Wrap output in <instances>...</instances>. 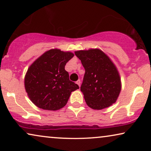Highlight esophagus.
Returning <instances> with one entry per match:
<instances>
[{"mask_svg":"<svg viewBox=\"0 0 151 151\" xmlns=\"http://www.w3.org/2000/svg\"><path fill=\"white\" fill-rule=\"evenodd\" d=\"M76 84H78V86H80V84H81V81H80V80H78V81H77V82H76Z\"/></svg>","mask_w":151,"mask_h":151,"instance_id":"esophagus-1","label":"esophagus"}]
</instances>
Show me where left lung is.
Segmentation results:
<instances>
[{
  "label": "left lung",
  "instance_id": "8db88e82",
  "mask_svg": "<svg viewBox=\"0 0 151 151\" xmlns=\"http://www.w3.org/2000/svg\"><path fill=\"white\" fill-rule=\"evenodd\" d=\"M75 55L85 69L80 90L86 104L103 109L116 102L121 91L118 71L109 58L100 49L78 51Z\"/></svg>",
  "mask_w": 151,
  "mask_h": 151
}]
</instances>
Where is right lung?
Returning <instances> with one entry per match:
<instances>
[{
    "label": "right lung",
    "mask_w": 151,
    "mask_h": 151,
    "mask_svg": "<svg viewBox=\"0 0 151 151\" xmlns=\"http://www.w3.org/2000/svg\"><path fill=\"white\" fill-rule=\"evenodd\" d=\"M73 53L51 49L38 58L27 72L24 87L30 100L40 109L56 111L67 103L72 91L79 88L65 69Z\"/></svg>",
    "instance_id": "1"
}]
</instances>
